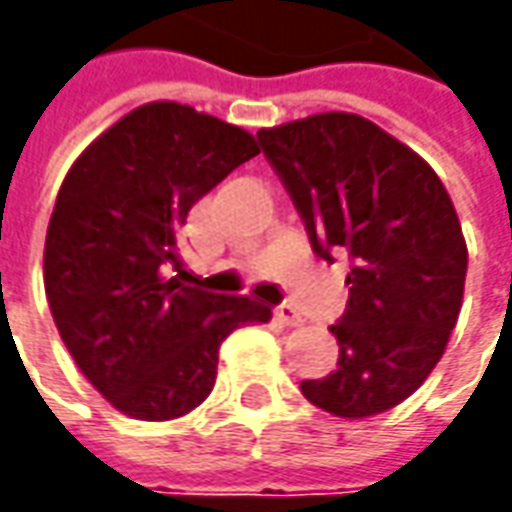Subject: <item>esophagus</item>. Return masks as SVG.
Instances as JSON below:
<instances>
[{
  "mask_svg": "<svg viewBox=\"0 0 512 512\" xmlns=\"http://www.w3.org/2000/svg\"><path fill=\"white\" fill-rule=\"evenodd\" d=\"M276 319L282 322L285 327H299L302 325V313L296 310L293 305H282V307H276Z\"/></svg>",
  "mask_w": 512,
  "mask_h": 512,
  "instance_id": "obj_1",
  "label": "esophagus"
}]
</instances>
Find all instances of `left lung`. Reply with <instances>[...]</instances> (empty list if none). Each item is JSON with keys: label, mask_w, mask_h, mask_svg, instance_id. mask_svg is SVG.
<instances>
[{"label": "left lung", "mask_w": 512, "mask_h": 512, "mask_svg": "<svg viewBox=\"0 0 512 512\" xmlns=\"http://www.w3.org/2000/svg\"><path fill=\"white\" fill-rule=\"evenodd\" d=\"M313 250L350 256V299L330 325L339 367L302 382L310 404L367 419L413 396L462 310L467 242L453 199L416 150L359 113L259 130Z\"/></svg>", "instance_id": "obj_1"}]
</instances>
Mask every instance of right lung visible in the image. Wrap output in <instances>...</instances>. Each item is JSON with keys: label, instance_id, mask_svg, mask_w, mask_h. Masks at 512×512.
Here are the masks:
<instances>
[{"label": "right lung", "instance_id": "1", "mask_svg": "<svg viewBox=\"0 0 512 512\" xmlns=\"http://www.w3.org/2000/svg\"><path fill=\"white\" fill-rule=\"evenodd\" d=\"M259 153L253 133L148 102L70 165L45 236V293L76 367L119 413L170 422L205 402L219 344L270 307L165 276L190 207Z\"/></svg>", "mask_w": 512, "mask_h": 512}]
</instances>
